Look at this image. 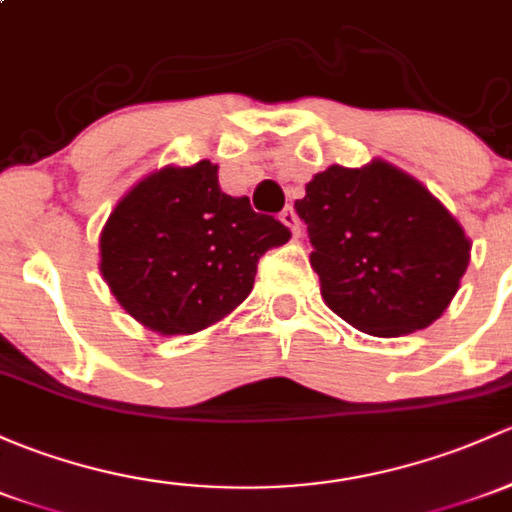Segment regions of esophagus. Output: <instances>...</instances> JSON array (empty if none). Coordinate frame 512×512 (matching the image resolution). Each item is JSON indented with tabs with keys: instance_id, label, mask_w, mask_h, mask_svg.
Masks as SVG:
<instances>
[{
	"instance_id": "1",
	"label": "esophagus",
	"mask_w": 512,
	"mask_h": 512,
	"mask_svg": "<svg viewBox=\"0 0 512 512\" xmlns=\"http://www.w3.org/2000/svg\"><path fill=\"white\" fill-rule=\"evenodd\" d=\"M279 220H282L284 225H289V228H292L294 238H299V235H301V225H299V218H297V213H294L292 206H287L282 213H279Z\"/></svg>"
}]
</instances>
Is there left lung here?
<instances>
[{
	"mask_svg": "<svg viewBox=\"0 0 512 512\" xmlns=\"http://www.w3.org/2000/svg\"><path fill=\"white\" fill-rule=\"evenodd\" d=\"M294 208L328 309L370 336L427 328L469 267L471 242L454 215L385 161L328 166Z\"/></svg>",
	"mask_w": 512,
	"mask_h": 512,
	"instance_id": "8db88e82",
	"label": "left lung"
}]
</instances>
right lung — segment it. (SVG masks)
<instances>
[{"label": "right lung", "instance_id": "1", "mask_svg": "<svg viewBox=\"0 0 512 512\" xmlns=\"http://www.w3.org/2000/svg\"><path fill=\"white\" fill-rule=\"evenodd\" d=\"M287 225L220 191L211 161L166 166L117 203L100 235V272L129 316L152 331L196 333L252 292L257 262Z\"/></svg>", "mask_w": 512, "mask_h": 512}]
</instances>
